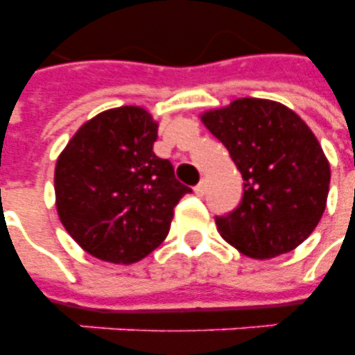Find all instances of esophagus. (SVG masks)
<instances>
[{
  "label": "esophagus",
  "instance_id": "obj_1",
  "mask_svg": "<svg viewBox=\"0 0 355 355\" xmlns=\"http://www.w3.org/2000/svg\"><path fill=\"white\" fill-rule=\"evenodd\" d=\"M206 189H208V184H206V180H200V182L195 186V193L199 195V197H202V195L206 193Z\"/></svg>",
  "mask_w": 355,
  "mask_h": 355
}]
</instances>
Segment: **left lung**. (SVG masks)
Returning a JSON list of instances; mask_svg holds the SVG:
<instances>
[{
	"label": "left lung",
	"instance_id": "obj_1",
	"mask_svg": "<svg viewBox=\"0 0 355 355\" xmlns=\"http://www.w3.org/2000/svg\"><path fill=\"white\" fill-rule=\"evenodd\" d=\"M230 153L243 177V199L216 225L248 258L297 248L324 214L330 164L311 128L282 103L256 97L200 116Z\"/></svg>",
	"mask_w": 355,
	"mask_h": 355
}]
</instances>
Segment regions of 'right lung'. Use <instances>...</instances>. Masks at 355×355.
<instances>
[{
	"instance_id": "1",
	"label": "right lung",
	"mask_w": 355,
	"mask_h": 355,
	"mask_svg": "<svg viewBox=\"0 0 355 355\" xmlns=\"http://www.w3.org/2000/svg\"><path fill=\"white\" fill-rule=\"evenodd\" d=\"M158 123L141 107L110 108L86 121L60 153L55 197L60 223L80 248L110 263H136L169 234L191 189L153 144Z\"/></svg>"
}]
</instances>
